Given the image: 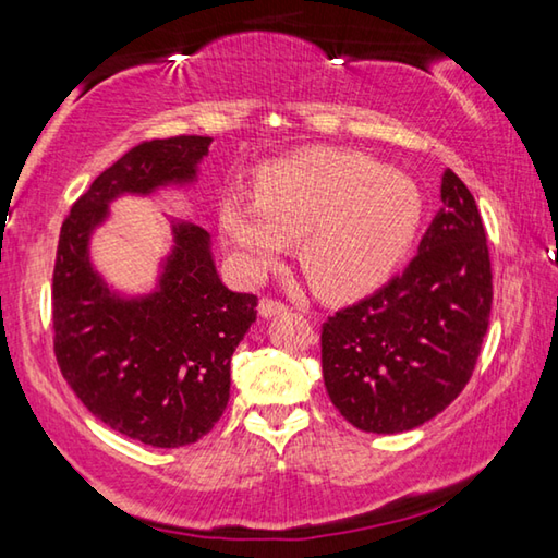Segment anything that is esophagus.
Masks as SVG:
<instances>
[{"instance_id":"esophagus-1","label":"esophagus","mask_w":558,"mask_h":558,"mask_svg":"<svg viewBox=\"0 0 558 558\" xmlns=\"http://www.w3.org/2000/svg\"><path fill=\"white\" fill-rule=\"evenodd\" d=\"M288 310L286 302H280L276 298H263L260 305H258V313L260 317H276V315H282Z\"/></svg>"}]
</instances>
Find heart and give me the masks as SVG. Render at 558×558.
Wrapping results in <instances>:
<instances>
[{
    "label": "heart",
    "mask_w": 558,
    "mask_h": 558,
    "mask_svg": "<svg viewBox=\"0 0 558 558\" xmlns=\"http://www.w3.org/2000/svg\"><path fill=\"white\" fill-rule=\"evenodd\" d=\"M423 219L418 184L354 149H302L263 167L256 194L219 202L221 231L260 276L300 241V268L319 295L349 300L391 278Z\"/></svg>",
    "instance_id": "1"
}]
</instances>
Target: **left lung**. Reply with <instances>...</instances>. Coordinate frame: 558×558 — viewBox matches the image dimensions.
Returning <instances> with one entry per match:
<instances>
[{
    "instance_id": "1",
    "label": "left lung",
    "mask_w": 558,
    "mask_h": 558,
    "mask_svg": "<svg viewBox=\"0 0 558 558\" xmlns=\"http://www.w3.org/2000/svg\"><path fill=\"white\" fill-rule=\"evenodd\" d=\"M442 206L401 276L323 325V376L335 409L366 433H403L458 399L493 307L485 226L446 169Z\"/></svg>"
}]
</instances>
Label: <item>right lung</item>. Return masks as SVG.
<instances>
[{"instance_id": "1", "label": "right lung", "mask_w": 558, "mask_h": 558, "mask_svg": "<svg viewBox=\"0 0 558 558\" xmlns=\"http://www.w3.org/2000/svg\"><path fill=\"white\" fill-rule=\"evenodd\" d=\"M211 137L149 140L96 177L71 206L56 251L53 354L83 405L112 430L153 448L196 442L229 403L231 356L256 323L258 298L216 272L209 233L174 223L159 288L116 295L90 266L88 241L120 194L189 184Z\"/></svg>"}]
</instances>
